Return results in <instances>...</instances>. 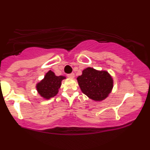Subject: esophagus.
<instances>
[{"label": "esophagus", "instance_id": "34e87169", "mask_svg": "<svg viewBox=\"0 0 150 150\" xmlns=\"http://www.w3.org/2000/svg\"><path fill=\"white\" fill-rule=\"evenodd\" d=\"M74 73H71V74H67V77L69 78V79H74Z\"/></svg>", "mask_w": 150, "mask_h": 150}]
</instances>
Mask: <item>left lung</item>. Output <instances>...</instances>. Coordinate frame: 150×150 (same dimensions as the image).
Masks as SVG:
<instances>
[{
    "mask_svg": "<svg viewBox=\"0 0 150 150\" xmlns=\"http://www.w3.org/2000/svg\"><path fill=\"white\" fill-rule=\"evenodd\" d=\"M77 81L82 92L96 102L105 100L113 88V79L107 71L91 67L84 69Z\"/></svg>",
    "mask_w": 150,
    "mask_h": 150,
    "instance_id": "left-lung-1",
    "label": "left lung"
}]
</instances>
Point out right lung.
<instances>
[{"label": "right lung", "mask_w": 150, "mask_h": 150, "mask_svg": "<svg viewBox=\"0 0 150 150\" xmlns=\"http://www.w3.org/2000/svg\"><path fill=\"white\" fill-rule=\"evenodd\" d=\"M66 79L64 76H56L52 71L49 70L42 80L36 84V90L41 97L49 100L58 93L61 82Z\"/></svg>", "instance_id": "right-lung-1"}]
</instances>
